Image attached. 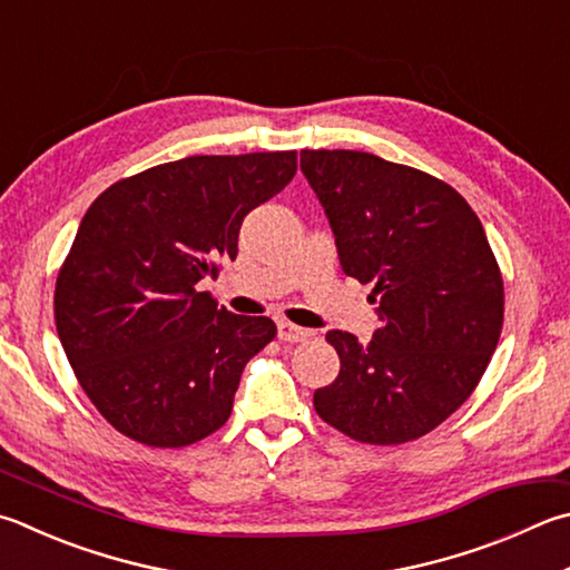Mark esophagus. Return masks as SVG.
<instances>
[{
    "mask_svg": "<svg viewBox=\"0 0 570 570\" xmlns=\"http://www.w3.org/2000/svg\"><path fill=\"white\" fill-rule=\"evenodd\" d=\"M312 331L292 324V321H278V338L286 341V344H298V341H306Z\"/></svg>",
    "mask_w": 570,
    "mask_h": 570,
    "instance_id": "34e87169",
    "label": "esophagus"
}]
</instances>
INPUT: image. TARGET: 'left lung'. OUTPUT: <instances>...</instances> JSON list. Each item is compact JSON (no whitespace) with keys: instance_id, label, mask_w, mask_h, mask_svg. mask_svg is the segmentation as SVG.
Masks as SVG:
<instances>
[{"instance_id":"obj_1","label":"left lung","mask_w":570,"mask_h":570,"mask_svg":"<svg viewBox=\"0 0 570 570\" xmlns=\"http://www.w3.org/2000/svg\"><path fill=\"white\" fill-rule=\"evenodd\" d=\"M302 171L341 268L374 286L381 318L368 344L328 331L341 368L314 409L374 446L426 436L479 386L503 328V276L479 216L446 181L366 151L304 149Z\"/></svg>"}]
</instances>
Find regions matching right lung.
<instances>
[{
	"instance_id": "add662e5",
	"label": "right lung",
	"mask_w": 570,
	"mask_h": 570,
	"mask_svg": "<svg viewBox=\"0 0 570 570\" xmlns=\"http://www.w3.org/2000/svg\"><path fill=\"white\" fill-rule=\"evenodd\" d=\"M294 174L296 151L186 157L111 184L87 209L57 276V334L127 439L181 449L229 421L242 371L276 324L216 308L196 284L234 262L244 216Z\"/></svg>"
}]
</instances>
